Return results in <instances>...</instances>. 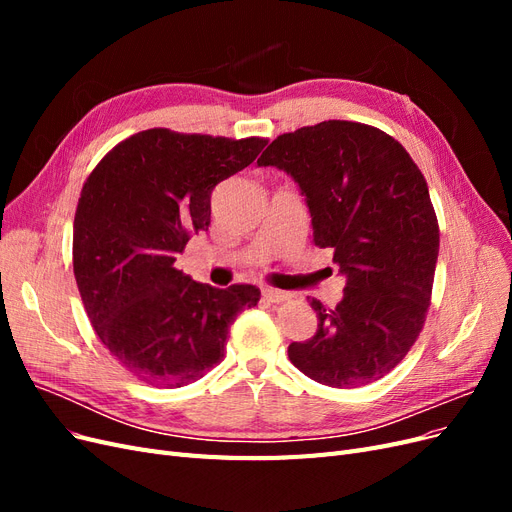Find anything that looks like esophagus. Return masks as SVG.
Instances as JSON below:
<instances>
[{
	"label": "esophagus",
	"mask_w": 512,
	"mask_h": 512,
	"mask_svg": "<svg viewBox=\"0 0 512 512\" xmlns=\"http://www.w3.org/2000/svg\"><path fill=\"white\" fill-rule=\"evenodd\" d=\"M262 297H265L269 303H284L290 299V294L277 288H262Z\"/></svg>",
	"instance_id": "34e87169"
}]
</instances>
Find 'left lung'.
Masks as SVG:
<instances>
[{
    "instance_id": "left-lung-1",
    "label": "left lung",
    "mask_w": 512,
    "mask_h": 512,
    "mask_svg": "<svg viewBox=\"0 0 512 512\" xmlns=\"http://www.w3.org/2000/svg\"><path fill=\"white\" fill-rule=\"evenodd\" d=\"M258 166L299 183L314 243L333 247L344 299H312L316 335L292 342L288 359L307 378L356 389L384 378L421 335L431 303L440 228L427 181L386 132L329 119L280 134Z\"/></svg>"
}]
</instances>
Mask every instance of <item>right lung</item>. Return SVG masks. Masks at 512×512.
Returning a JSON list of instances; mask_svg holds the SVG:
<instances>
[{"mask_svg":"<svg viewBox=\"0 0 512 512\" xmlns=\"http://www.w3.org/2000/svg\"><path fill=\"white\" fill-rule=\"evenodd\" d=\"M267 138L151 128L115 145L83 183L72 265L85 312L115 361L177 389L224 359L230 324L260 290L198 284L175 267L211 224V192L250 166Z\"/></svg>","mask_w":512,"mask_h":512,"instance_id":"obj_1","label":"right lung"}]
</instances>
